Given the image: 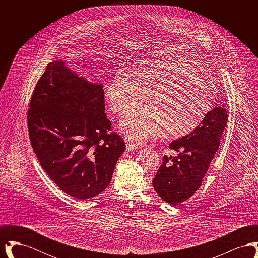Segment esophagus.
Wrapping results in <instances>:
<instances>
[{
	"label": "esophagus",
	"mask_w": 258,
	"mask_h": 258,
	"mask_svg": "<svg viewBox=\"0 0 258 258\" xmlns=\"http://www.w3.org/2000/svg\"><path fill=\"white\" fill-rule=\"evenodd\" d=\"M125 147L128 150V151H135V150H138L139 149V145L134 143V142H126L125 143Z\"/></svg>",
	"instance_id": "1"
}]
</instances>
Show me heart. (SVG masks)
Masks as SVG:
<instances>
[{
  "instance_id": "obj_1",
  "label": "heart",
  "mask_w": 258,
  "mask_h": 258,
  "mask_svg": "<svg viewBox=\"0 0 258 258\" xmlns=\"http://www.w3.org/2000/svg\"><path fill=\"white\" fill-rule=\"evenodd\" d=\"M105 97L110 110L118 115L133 110L143 98L140 110L126 115L119 126L125 138L136 142L160 133L164 138L183 137L194 132L211 109L206 81L177 60L141 61L133 75L117 71Z\"/></svg>"
}]
</instances>
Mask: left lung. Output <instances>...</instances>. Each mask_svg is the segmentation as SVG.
<instances>
[{
  "mask_svg": "<svg viewBox=\"0 0 258 258\" xmlns=\"http://www.w3.org/2000/svg\"><path fill=\"white\" fill-rule=\"evenodd\" d=\"M226 123L227 112L217 106L194 132L170 143L169 148L179 154L173 158L164 156L153 179L161 199L177 205L196 194L219 149Z\"/></svg>",
  "mask_w": 258,
  "mask_h": 258,
  "instance_id": "left-lung-1",
  "label": "left lung"
}]
</instances>
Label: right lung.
<instances>
[{"label":"right lung","instance_id":"add662e5","mask_svg":"<svg viewBox=\"0 0 258 258\" xmlns=\"http://www.w3.org/2000/svg\"><path fill=\"white\" fill-rule=\"evenodd\" d=\"M102 84L90 82L66 66L48 63L28 111L32 147L50 179L80 200L110 184L125 145L104 113Z\"/></svg>","mask_w":258,"mask_h":258}]
</instances>
